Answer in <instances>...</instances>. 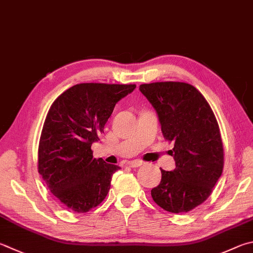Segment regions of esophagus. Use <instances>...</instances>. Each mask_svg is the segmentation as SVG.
Returning a JSON list of instances; mask_svg holds the SVG:
<instances>
[{
  "label": "esophagus",
  "instance_id": "34e87169",
  "mask_svg": "<svg viewBox=\"0 0 253 253\" xmlns=\"http://www.w3.org/2000/svg\"><path fill=\"white\" fill-rule=\"evenodd\" d=\"M144 165V163L140 162V160H134V162H130L129 163V167L131 168H138L140 166H142Z\"/></svg>",
  "mask_w": 253,
  "mask_h": 253
}]
</instances>
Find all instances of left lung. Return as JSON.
Wrapping results in <instances>:
<instances>
[{"mask_svg":"<svg viewBox=\"0 0 253 253\" xmlns=\"http://www.w3.org/2000/svg\"><path fill=\"white\" fill-rule=\"evenodd\" d=\"M139 90L157 112L165 139L174 142L170 155L176 168H160L162 181L151 197L169 212H188L208 198L222 173L218 122L203 94L187 83H150Z\"/></svg>","mask_w":253,"mask_h":253,"instance_id":"left-lung-1","label":"left lung"}]
</instances>
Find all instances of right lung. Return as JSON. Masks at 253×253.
Returning a JSON list of instances; mask_svg holds the SVG:
<instances>
[{
  "instance_id": "add662e5",
  "label": "right lung",
  "mask_w": 253,
  "mask_h": 253,
  "mask_svg": "<svg viewBox=\"0 0 253 253\" xmlns=\"http://www.w3.org/2000/svg\"><path fill=\"white\" fill-rule=\"evenodd\" d=\"M136 85L83 83L54 100L39 145V172L56 199L70 210L88 212L106 198L116 165L93 157L118 100Z\"/></svg>"
}]
</instances>
